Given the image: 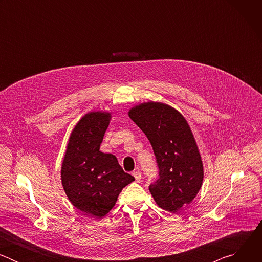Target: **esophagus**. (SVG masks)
<instances>
[{
	"mask_svg": "<svg viewBox=\"0 0 262 262\" xmlns=\"http://www.w3.org/2000/svg\"><path fill=\"white\" fill-rule=\"evenodd\" d=\"M133 175H134V177H135V179H136V181H140L141 180V177H142V175H141V172L140 171H135L134 173H133Z\"/></svg>",
	"mask_w": 262,
	"mask_h": 262,
	"instance_id": "1",
	"label": "esophagus"
}]
</instances>
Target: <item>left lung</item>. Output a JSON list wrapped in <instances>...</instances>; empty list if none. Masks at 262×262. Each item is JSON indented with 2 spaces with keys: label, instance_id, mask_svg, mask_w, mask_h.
Listing matches in <instances>:
<instances>
[{
  "label": "left lung",
  "instance_id": "1",
  "mask_svg": "<svg viewBox=\"0 0 262 262\" xmlns=\"http://www.w3.org/2000/svg\"><path fill=\"white\" fill-rule=\"evenodd\" d=\"M127 114L150 142L160 168V179L149 191L161 208L175 213L195 199L203 182V163L193 132L180 112L167 103L142 102Z\"/></svg>",
  "mask_w": 262,
  "mask_h": 262
}]
</instances>
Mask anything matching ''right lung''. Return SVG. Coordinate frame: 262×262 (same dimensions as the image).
Segmentation results:
<instances>
[{"label": "right lung", "mask_w": 262, "mask_h": 262, "mask_svg": "<svg viewBox=\"0 0 262 262\" xmlns=\"http://www.w3.org/2000/svg\"><path fill=\"white\" fill-rule=\"evenodd\" d=\"M111 118L108 111L85 114L70 133L61 167L68 200L79 210L97 217L110 212L122 189L135 180L122 170L115 156L99 150Z\"/></svg>", "instance_id": "1"}]
</instances>
